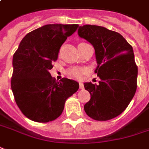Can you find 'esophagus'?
<instances>
[{
    "label": "esophagus",
    "mask_w": 149,
    "mask_h": 149,
    "mask_svg": "<svg viewBox=\"0 0 149 149\" xmlns=\"http://www.w3.org/2000/svg\"><path fill=\"white\" fill-rule=\"evenodd\" d=\"M79 88H80V89H84V84L81 83V82L79 83Z\"/></svg>",
    "instance_id": "1"
}]
</instances>
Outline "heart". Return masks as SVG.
<instances>
[{"instance_id": "1", "label": "heart", "mask_w": 149, "mask_h": 149, "mask_svg": "<svg viewBox=\"0 0 149 149\" xmlns=\"http://www.w3.org/2000/svg\"><path fill=\"white\" fill-rule=\"evenodd\" d=\"M84 73V70L83 69L77 67L71 68V69H70L67 71V74L69 76L74 78V79H81L82 75H83Z\"/></svg>"}]
</instances>
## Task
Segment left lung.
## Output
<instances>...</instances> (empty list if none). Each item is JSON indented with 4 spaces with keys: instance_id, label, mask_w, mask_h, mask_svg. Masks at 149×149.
<instances>
[{
    "instance_id": "1",
    "label": "left lung",
    "mask_w": 149,
    "mask_h": 149,
    "mask_svg": "<svg viewBox=\"0 0 149 149\" xmlns=\"http://www.w3.org/2000/svg\"><path fill=\"white\" fill-rule=\"evenodd\" d=\"M78 35L95 50L98 84L84 83L90 100L86 114L96 120H107L121 114L137 88L138 68L132 47L118 33L97 25L79 26Z\"/></svg>"
}]
</instances>
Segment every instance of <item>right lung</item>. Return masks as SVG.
<instances>
[{"label": "right lung", "instance_id": "obj_1", "mask_svg": "<svg viewBox=\"0 0 149 149\" xmlns=\"http://www.w3.org/2000/svg\"><path fill=\"white\" fill-rule=\"evenodd\" d=\"M78 26H42L26 35L14 54L12 92L22 113L33 121L56 120L62 113L66 99L79 89L75 80L63 78L56 81L49 72L61 45Z\"/></svg>", "mask_w": 149, "mask_h": 149}]
</instances>
